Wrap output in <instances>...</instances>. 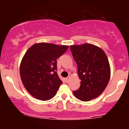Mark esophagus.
<instances>
[{
	"instance_id": "esophagus-1",
	"label": "esophagus",
	"mask_w": 129,
	"mask_h": 129,
	"mask_svg": "<svg viewBox=\"0 0 129 129\" xmlns=\"http://www.w3.org/2000/svg\"><path fill=\"white\" fill-rule=\"evenodd\" d=\"M70 78H71L70 76H68L67 78H66V81H67V82H69L70 79Z\"/></svg>"
}]
</instances>
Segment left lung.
Instances as JSON below:
<instances>
[{
  "label": "left lung",
  "mask_w": 129,
  "mask_h": 129,
  "mask_svg": "<svg viewBox=\"0 0 129 129\" xmlns=\"http://www.w3.org/2000/svg\"><path fill=\"white\" fill-rule=\"evenodd\" d=\"M72 55L78 66L81 79L79 88L74 95L82 101H88L100 95L110 78V67L106 53L93 44L70 46Z\"/></svg>",
  "instance_id": "left-lung-1"
}]
</instances>
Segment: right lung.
<instances>
[{
    "label": "right lung",
    "mask_w": 129,
    "mask_h": 129,
    "mask_svg": "<svg viewBox=\"0 0 129 129\" xmlns=\"http://www.w3.org/2000/svg\"><path fill=\"white\" fill-rule=\"evenodd\" d=\"M67 45L38 43L26 51L20 65V75L25 88L35 98L51 99L62 84L57 72V59Z\"/></svg>",
    "instance_id": "add662e5"
}]
</instances>
